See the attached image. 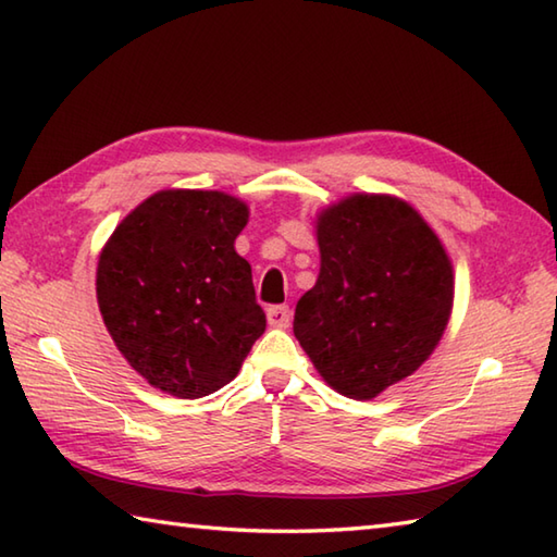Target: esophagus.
<instances>
[{"instance_id":"obj_1","label":"esophagus","mask_w":557,"mask_h":557,"mask_svg":"<svg viewBox=\"0 0 557 557\" xmlns=\"http://www.w3.org/2000/svg\"><path fill=\"white\" fill-rule=\"evenodd\" d=\"M265 315H268V323L272 325V329H287L292 321L289 307H285V304H280V307H268Z\"/></svg>"}]
</instances>
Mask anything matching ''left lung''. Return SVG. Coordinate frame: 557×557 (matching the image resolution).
Here are the masks:
<instances>
[{
	"label": "left lung",
	"instance_id": "8db88e82",
	"mask_svg": "<svg viewBox=\"0 0 557 557\" xmlns=\"http://www.w3.org/2000/svg\"><path fill=\"white\" fill-rule=\"evenodd\" d=\"M321 270L294 335L337 394L372 400L428 362L454 309V265L410 202L352 193L315 214Z\"/></svg>",
	"mask_w": 557,
	"mask_h": 557
}]
</instances>
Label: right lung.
Instances as JSON below:
<instances>
[{"mask_svg":"<svg viewBox=\"0 0 557 557\" xmlns=\"http://www.w3.org/2000/svg\"><path fill=\"white\" fill-rule=\"evenodd\" d=\"M248 214L222 190H159L101 248L96 299L106 329L163 394L220 391L265 331L250 265L234 248Z\"/></svg>","mask_w":557,"mask_h":557,"instance_id":"1","label":"right lung"}]
</instances>
